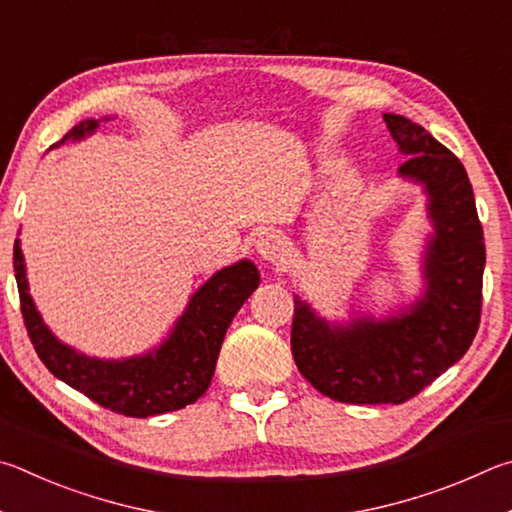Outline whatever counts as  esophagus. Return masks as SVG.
I'll list each match as a JSON object with an SVG mask.
<instances>
[{"instance_id": "esophagus-1", "label": "esophagus", "mask_w": 512, "mask_h": 512, "mask_svg": "<svg viewBox=\"0 0 512 512\" xmlns=\"http://www.w3.org/2000/svg\"><path fill=\"white\" fill-rule=\"evenodd\" d=\"M256 251L265 263L276 265V267L288 265L292 256L290 242L285 240V236H281V233H267V236H263L256 242Z\"/></svg>"}]
</instances>
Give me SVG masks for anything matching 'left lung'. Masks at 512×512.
Masks as SVG:
<instances>
[{"mask_svg":"<svg viewBox=\"0 0 512 512\" xmlns=\"http://www.w3.org/2000/svg\"><path fill=\"white\" fill-rule=\"evenodd\" d=\"M407 161L402 177L425 184L436 236L425 258L427 292L398 317L330 328L294 299L292 355L312 387L351 405H402L468 353L481 321L486 245L472 184L452 150L423 125L384 114Z\"/></svg>","mask_w":512,"mask_h":512,"instance_id":"obj_1","label":"left lung"}]
</instances>
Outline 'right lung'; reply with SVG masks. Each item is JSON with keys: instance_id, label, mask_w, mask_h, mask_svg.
Wrapping results in <instances>:
<instances>
[{"instance_id": "obj_1", "label": "right lung", "mask_w": 512, "mask_h": 512, "mask_svg": "<svg viewBox=\"0 0 512 512\" xmlns=\"http://www.w3.org/2000/svg\"><path fill=\"white\" fill-rule=\"evenodd\" d=\"M96 128L98 121L78 123L53 146L85 137ZM13 270L26 333L42 364L58 380L85 393L96 405L130 418L166 414L202 398L211 384L231 319L261 281L258 270L249 261L224 267L193 294L173 335L155 353L123 362H103L60 344L42 324L29 297L20 242L13 247Z\"/></svg>"}]
</instances>
